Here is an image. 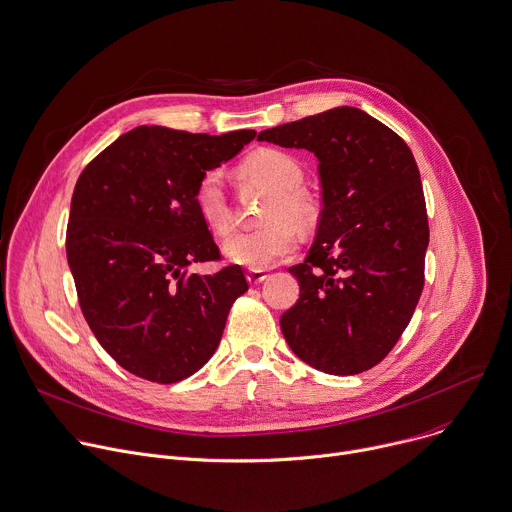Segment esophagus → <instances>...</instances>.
Listing matches in <instances>:
<instances>
[{
	"instance_id": "esophagus-1",
	"label": "esophagus",
	"mask_w": 512,
	"mask_h": 512,
	"mask_svg": "<svg viewBox=\"0 0 512 512\" xmlns=\"http://www.w3.org/2000/svg\"><path fill=\"white\" fill-rule=\"evenodd\" d=\"M267 279V273L265 271H249L247 273V281L251 283V285H259V283H263Z\"/></svg>"
}]
</instances>
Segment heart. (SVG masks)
Wrapping results in <instances>:
<instances>
[{"label": "heart", "mask_w": 512, "mask_h": 512, "mask_svg": "<svg viewBox=\"0 0 512 512\" xmlns=\"http://www.w3.org/2000/svg\"><path fill=\"white\" fill-rule=\"evenodd\" d=\"M243 175L273 189L265 209L263 221L267 225L253 231L233 233L223 243V255L233 265L263 271L297 249L295 229H309L315 221V211L309 197L301 191L303 166L283 150L263 148L251 154L243 166ZM195 209L201 221L217 235L229 229V203L223 189V179L217 170L205 173L195 187Z\"/></svg>", "instance_id": "b5f03b06"}]
</instances>
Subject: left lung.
I'll use <instances>...</instances> for the list:
<instances>
[{
    "label": "left lung",
    "mask_w": 512,
    "mask_h": 512,
    "mask_svg": "<svg viewBox=\"0 0 512 512\" xmlns=\"http://www.w3.org/2000/svg\"><path fill=\"white\" fill-rule=\"evenodd\" d=\"M319 160L323 209L297 303L281 315L291 352L311 368L354 376L380 364L408 327L424 287L428 217L408 144L360 108L337 106L259 132Z\"/></svg>",
    "instance_id": "obj_1"
}]
</instances>
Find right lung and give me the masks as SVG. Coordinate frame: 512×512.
Returning <instances> with one entry per match:
<instances>
[{
  "label": "right lung",
  "instance_id": "add662e5",
  "mask_svg": "<svg viewBox=\"0 0 512 512\" xmlns=\"http://www.w3.org/2000/svg\"><path fill=\"white\" fill-rule=\"evenodd\" d=\"M255 134L136 126L82 170L66 231L68 265L92 333L126 372L175 384L215 354L229 309L249 285L239 265L191 271L221 259L193 195L207 170Z\"/></svg>",
  "mask_w": 512,
  "mask_h": 512
}]
</instances>
